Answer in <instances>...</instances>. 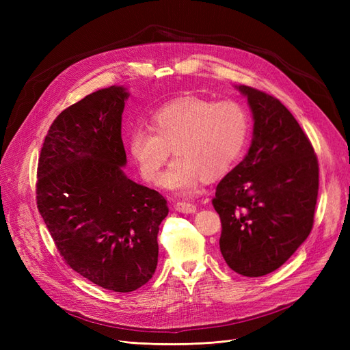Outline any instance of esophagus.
I'll use <instances>...</instances> for the list:
<instances>
[{"instance_id":"34e87169","label":"esophagus","mask_w":350,"mask_h":350,"mask_svg":"<svg viewBox=\"0 0 350 350\" xmlns=\"http://www.w3.org/2000/svg\"><path fill=\"white\" fill-rule=\"evenodd\" d=\"M175 208L178 211H181V213H196V204L193 203H188V201H178V203L175 204Z\"/></svg>"}]
</instances>
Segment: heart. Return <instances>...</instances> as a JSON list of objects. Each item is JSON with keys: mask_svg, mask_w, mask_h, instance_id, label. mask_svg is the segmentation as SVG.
<instances>
[{"mask_svg": "<svg viewBox=\"0 0 350 350\" xmlns=\"http://www.w3.org/2000/svg\"><path fill=\"white\" fill-rule=\"evenodd\" d=\"M248 133V115L237 102L187 98L157 109L152 129H135L129 147L147 183L157 181L172 149L176 156L161 185L172 191H191L203 175L220 176L237 163Z\"/></svg>", "mask_w": 350, "mask_h": 350, "instance_id": "1", "label": "heart"}]
</instances>
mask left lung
I'll return each instance as SVG.
<instances>
[{
	"label": "left lung",
	"instance_id": "obj_1",
	"mask_svg": "<svg viewBox=\"0 0 350 350\" xmlns=\"http://www.w3.org/2000/svg\"><path fill=\"white\" fill-rule=\"evenodd\" d=\"M254 118L243 161L216 187L220 252L247 278L279 269L308 238L319 196V161L284 105L261 90L237 86Z\"/></svg>",
	"mask_w": 350,
	"mask_h": 350
}]
</instances>
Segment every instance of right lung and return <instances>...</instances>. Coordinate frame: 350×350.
Segmentation results:
<instances>
[{
    "label": "right lung",
    "mask_w": 350,
    "mask_h": 350,
    "mask_svg": "<svg viewBox=\"0 0 350 350\" xmlns=\"http://www.w3.org/2000/svg\"><path fill=\"white\" fill-rule=\"evenodd\" d=\"M122 86L88 94L49 126L38 163L36 201L68 266L112 292H133L157 266L162 194L135 184L126 163L121 121Z\"/></svg>",
    "instance_id": "right-lung-1"
}]
</instances>
